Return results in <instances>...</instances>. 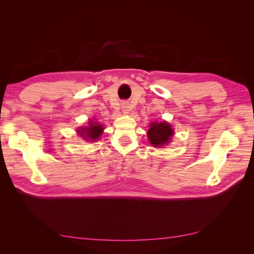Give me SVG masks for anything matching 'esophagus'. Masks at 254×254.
<instances>
[{"instance_id": "1", "label": "esophagus", "mask_w": 254, "mask_h": 254, "mask_svg": "<svg viewBox=\"0 0 254 254\" xmlns=\"http://www.w3.org/2000/svg\"><path fill=\"white\" fill-rule=\"evenodd\" d=\"M129 108H130V107H129L128 103H123L122 104V109H123V112H124L125 114L129 112Z\"/></svg>"}]
</instances>
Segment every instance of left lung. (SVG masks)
Masks as SVG:
<instances>
[{"mask_svg":"<svg viewBox=\"0 0 254 254\" xmlns=\"http://www.w3.org/2000/svg\"><path fill=\"white\" fill-rule=\"evenodd\" d=\"M149 127L147 136L153 147H163V146L171 142L172 136L174 135V130L168 123H150Z\"/></svg>","mask_w":254,"mask_h":254,"instance_id":"left-lung-1","label":"left lung"}]
</instances>
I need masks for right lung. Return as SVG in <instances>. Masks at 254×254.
Here are the masks:
<instances>
[{
  "instance_id": "add662e5",
  "label": "right lung",
  "mask_w": 254,
  "mask_h": 254,
  "mask_svg": "<svg viewBox=\"0 0 254 254\" xmlns=\"http://www.w3.org/2000/svg\"><path fill=\"white\" fill-rule=\"evenodd\" d=\"M104 131V127L97 122L89 121V125L77 129V132L86 141H97Z\"/></svg>"
}]
</instances>
